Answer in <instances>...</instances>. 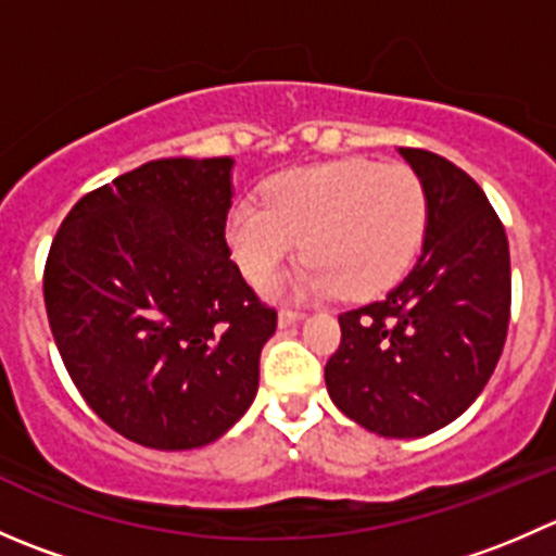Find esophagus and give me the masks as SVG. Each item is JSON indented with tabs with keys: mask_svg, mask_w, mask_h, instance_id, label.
<instances>
[{
	"mask_svg": "<svg viewBox=\"0 0 556 556\" xmlns=\"http://www.w3.org/2000/svg\"><path fill=\"white\" fill-rule=\"evenodd\" d=\"M301 317H304V312L288 309V306H285V309H279V328H290V325L299 323Z\"/></svg>",
	"mask_w": 556,
	"mask_h": 556,
	"instance_id": "1",
	"label": "esophagus"
}]
</instances>
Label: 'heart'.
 Segmentation results:
<instances>
[{
  "label": "heart",
  "mask_w": 556,
  "mask_h": 556,
  "mask_svg": "<svg viewBox=\"0 0 556 556\" xmlns=\"http://www.w3.org/2000/svg\"><path fill=\"white\" fill-rule=\"evenodd\" d=\"M266 204L244 199L228 212L226 237L252 285L274 274L301 250L295 288L330 295L344 288L366 299L390 288L417 255L428 220L419 177L408 166L374 161L290 169L263 190Z\"/></svg>",
  "instance_id": "heart-1"
}]
</instances>
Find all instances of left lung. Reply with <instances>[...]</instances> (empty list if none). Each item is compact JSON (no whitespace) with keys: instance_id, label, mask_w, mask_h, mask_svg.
I'll use <instances>...</instances> for the list:
<instances>
[{"instance_id":"1","label":"left lung","mask_w":556,"mask_h":556,"mask_svg":"<svg viewBox=\"0 0 556 556\" xmlns=\"http://www.w3.org/2000/svg\"><path fill=\"white\" fill-rule=\"evenodd\" d=\"M428 204L412 271L366 306L339 314L328 395L384 439H419L457 419L490 382L511 317V257L484 190L452 161L401 148Z\"/></svg>"}]
</instances>
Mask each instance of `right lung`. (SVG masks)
I'll list each match as a JSON object with an SVG mask.
<instances>
[{
  "instance_id": "obj_1",
  "label": "right lung",
  "mask_w": 556,
  "mask_h": 556,
  "mask_svg": "<svg viewBox=\"0 0 556 556\" xmlns=\"http://www.w3.org/2000/svg\"><path fill=\"white\" fill-rule=\"evenodd\" d=\"M231 159H161L83 195L45 263L55 346L88 406L150 450L220 439L277 330L231 261Z\"/></svg>"
}]
</instances>
